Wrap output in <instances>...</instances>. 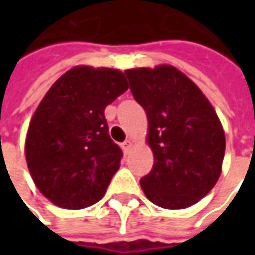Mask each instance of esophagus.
<instances>
[{"label": "esophagus", "mask_w": 255, "mask_h": 255, "mask_svg": "<svg viewBox=\"0 0 255 255\" xmlns=\"http://www.w3.org/2000/svg\"><path fill=\"white\" fill-rule=\"evenodd\" d=\"M132 144H133V143L130 142V140H125V142L122 143L123 152H125V153L130 152V149H132Z\"/></svg>", "instance_id": "34e87169"}]
</instances>
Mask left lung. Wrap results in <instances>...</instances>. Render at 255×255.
Wrapping results in <instances>:
<instances>
[{
	"label": "left lung",
	"instance_id": "1",
	"mask_svg": "<svg viewBox=\"0 0 255 255\" xmlns=\"http://www.w3.org/2000/svg\"><path fill=\"white\" fill-rule=\"evenodd\" d=\"M130 91L147 115L153 169L140 180L146 197L163 209H186L214 187L226 136L199 86L170 65L128 69Z\"/></svg>",
	"mask_w": 255,
	"mask_h": 255
}]
</instances>
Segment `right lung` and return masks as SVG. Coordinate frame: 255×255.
<instances>
[{
    "label": "right lung",
    "mask_w": 255,
    "mask_h": 255,
    "mask_svg": "<svg viewBox=\"0 0 255 255\" xmlns=\"http://www.w3.org/2000/svg\"><path fill=\"white\" fill-rule=\"evenodd\" d=\"M128 88L118 69L75 66L36 108L25 157L35 186L55 206L79 210L105 196L123 156L109 136L105 108Z\"/></svg>",
    "instance_id": "obj_1"
}]
</instances>
